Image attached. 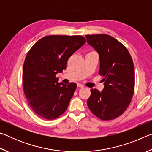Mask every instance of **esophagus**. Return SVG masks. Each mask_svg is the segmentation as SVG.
Instances as JSON below:
<instances>
[{
	"mask_svg": "<svg viewBox=\"0 0 152 152\" xmlns=\"http://www.w3.org/2000/svg\"><path fill=\"white\" fill-rule=\"evenodd\" d=\"M78 86L80 87V88H84V87L83 84H78Z\"/></svg>",
	"mask_w": 152,
	"mask_h": 152,
	"instance_id": "34e87169",
	"label": "esophagus"
}]
</instances>
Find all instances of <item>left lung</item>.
I'll list each match as a JSON object with an SVG mask.
<instances>
[{"instance_id":"8db88e82","label":"left lung","mask_w":152,"mask_h":152,"mask_svg":"<svg viewBox=\"0 0 152 152\" xmlns=\"http://www.w3.org/2000/svg\"><path fill=\"white\" fill-rule=\"evenodd\" d=\"M87 42L99 55V73L104 77L102 92L91 89L87 101L100 119H116L127 109L134 93V66L129 52L119 41L107 34L87 35Z\"/></svg>"}]
</instances>
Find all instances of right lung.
<instances>
[{
	"label": "right lung",
	"mask_w": 152,
	"mask_h": 152,
	"mask_svg": "<svg viewBox=\"0 0 152 152\" xmlns=\"http://www.w3.org/2000/svg\"><path fill=\"white\" fill-rule=\"evenodd\" d=\"M86 42L81 35H48L28 51L23 86L28 104L41 117L55 119L66 111L77 85L59 83L56 75L66 69L68 59Z\"/></svg>",
	"instance_id": "right-lung-1"
}]
</instances>
